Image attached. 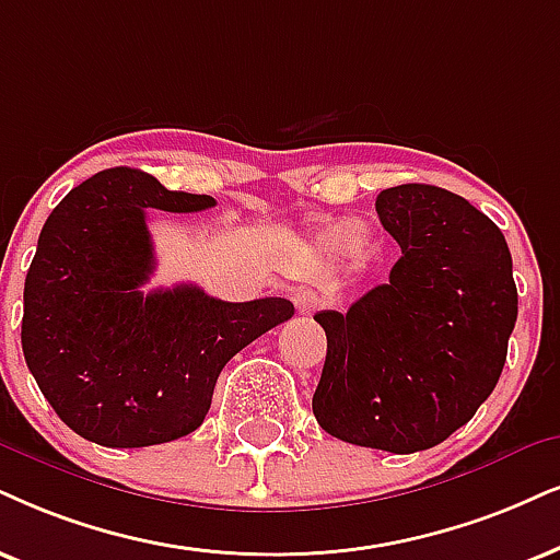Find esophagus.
I'll list each match as a JSON object with an SVG mask.
<instances>
[{"label": "esophagus", "mask_w": 560, "mask_h": 560, "mask_svg": "<svg viewBox=\"0 0 560 560\" xmlns=\"http://www.w3.org/2000/svg\"><path fill=\"white\" fill-rule=\"evenodd\" d=\"M294 304H296V310H300V315H313L315 310L323 304V296L313 292V289H302V292H296Z\"/></svg>", "instance_id": "esophagus-1"}]
</instances>
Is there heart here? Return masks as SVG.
Segmentation results:
<instances>
[{"mask_svg":"<svg viewBox=\"0 0 560 560\" xmlns=\"http://www.w3.org/2000/svg\"><path fill=\"white\" fill-rule=\"evenodd\" d=\"M353 235H357V228H353L351 222H332L317 235V247H320L323 253H328V256H343L346 247H351L353 243V250L364 253L366 240L362 235L353 240Z\"/></svg>","mask_w":560,"mask_h":560,"instance_id":"b5f03b06","label":"heart"}]
</instances>
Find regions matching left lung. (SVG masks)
Listing matches in <instances>:
<instances>
[{"instance_id": "1", "label": "left lung", "mask_w": 560, "mask_h": 560, "mask_svg": "<svg viewBox=\"0 0 560 560\" xmlns=\"http://www.w3.org/2000/svg\"><path fill=\"white\" fill-rule=\"evenodd\" d=\"M374 207L402 256L349 313L315 315L328 353L313 413L341 442L410 455L465 427L497 387L516 323L512 253L444 188L406 183Z\"/></svg>"}]
</instances>
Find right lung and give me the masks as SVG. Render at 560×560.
<instances>
[{
  "label": "right lung",
  "instance_id": "add662e5",
  "mask_svg": "<svg viewBox=\"0 0 560 560\" xmlns=\"http://www.w3.org/2000/svg\"><path fill=\"white\" fill-rule=\"evenodd\" d=\"M214 203L110 167L46 219L25 276L23 353L44 398L88 442L150 447L196 431L224 364L294 315L281 296L222 302L194 284L141 292L154 271L147 209Z\"/></svg>",
  "mask_w": 560,
  "mask_h": 560
}]
</instances>
